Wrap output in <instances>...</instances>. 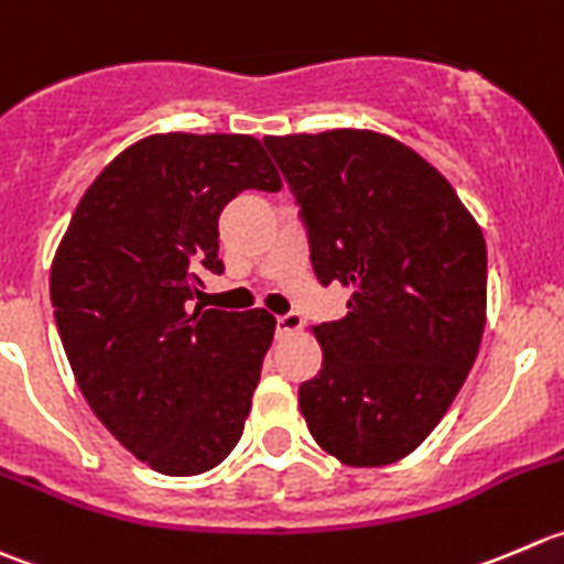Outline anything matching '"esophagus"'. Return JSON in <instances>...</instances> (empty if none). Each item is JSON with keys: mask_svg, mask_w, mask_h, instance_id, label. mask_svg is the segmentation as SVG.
Returning a JSON list of instances; mask_svg holds the SVG:
<instances>
[{"mask_svg": "<svg viewBox=\"0 0 564 564\" xmlns=\"http://www.w3.org/2000/svg\"><path fill=\"white\" fill-rule=\"evenodd\" d=\"M304 328V317L299 312H288V315L276 317V337H288V334H295Z\"/></svg>", "mask_w": 564, "mask_h": 564, "instance_id": "obj_1", "label": "esophagus"}]
</instances>
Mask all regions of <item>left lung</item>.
I'll list each match as a JSON object with an SVG mask.
<instances>
[{
	"instance_id": "8db88e82",
	"label": "left lung",
	"mask_w": 564,
	"mask_h": 564,
	"mask_svg": "<svg viewBox=\"0 0 564 564\" xmlns=\"http://www.w3.org/2000/svg\"><path fill=\"white\" fill-rule=\"evenodd\" d=\"M321 284L348 315L315 326L323 365L299 409L323 453L376 469L414 453L464 387L485 328L488 254L447 177L365 128L265 137Z\"/></svg>"
}]
</instances>
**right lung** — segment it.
<instances>
[{"label": "right lung", "mask_w": 564, "mask_h": 564, "mask_svg": "<svg viewBox=\"0 0 564 564\" xmlns=\"http://www.w3.org/2000/svg\"><path fill=\"white\" fill-rule=\"evenodd\" d=\"M282 177L249 133H153L104 166L52 263L59 339L106 431L159 474L219 466L243 433L276 321L192 306L221 274L219 216Z\"/></svg>", "instance_id": "add662e5"}]
</instances>
